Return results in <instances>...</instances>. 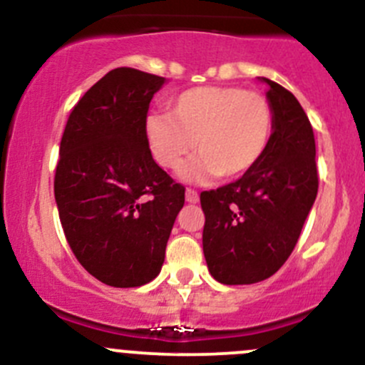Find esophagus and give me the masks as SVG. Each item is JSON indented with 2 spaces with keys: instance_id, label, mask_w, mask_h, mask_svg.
Wrapping results in <instances>:
<instances>
[{
  "instance_id": "34e87169",
  "label": "esophagus",
  "mask_w": 365,
  "mask_h": 365,
  "mask_svg": "<svg viewBox=\"0 0 365 365\" xmlns=\"http://www.w3.org/2000/svg\"><path fill=\"white\" fill-rule=\"evenodd\" d=\"M185 200L189 201V203H197V201H200V194H197V190H194V189H187Z\"/></svg>"
}]
</instances>
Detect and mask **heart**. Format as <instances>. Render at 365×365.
<instances>
[{
    "label": "heart",
    "instance_id": "obj_1",
    "mask_svg": "<svg viewBox=\"0 0 365 365\" xmlns=\"http://www.w3.org/2000/svg\"><path fill=\"white\" fill-rule=\"evenodd\" d=\"M145 132L160 168H178L194 143L200 157L183 165V178L233 180L263 159L274 134V109L264 95L240 86L190 88L169 102L168 116H150Z\"/></svg>",
    "mask_w": 365,
    "mask_h": 365
}]
</instances>
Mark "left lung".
Instances as JSON below:
<instances>
[{
    "label": "left lung",
    "instance_id": "left-lung-1",
    "mask_svg": "<svg viewBox=\"0 0 365 365\" xmlns=\"http://www.w3.org/2000/svg\"><path fill=\"white\" fill-rule=\"evenodd\" d=\"M274 109V134L242 178L203 190V252L222 284H254L274 275L295 249L318 194L316 143L295 95L264 79Z\"/></svg>",
    "mask_w": 365,
    "mask_h": 365
}]
</instances>
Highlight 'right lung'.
<instances>
[{"mask_svg": "<svg viewBox=\"0 0 365 365\" xmlns=\"http://www.w3.org/2000/svg\"><path fill=\"white\" fill-rule=\"evenodd\" d=\"M164 77L130 67L106 73L65 125L54 197L73 256L95 279L135 288L159 275L185 187L157 165L146 114Z\"/></svg>", "mask_w": 365, "mask_h": 365, "instance_id": "add662e5", "label": "right lung"}]
</instances>
